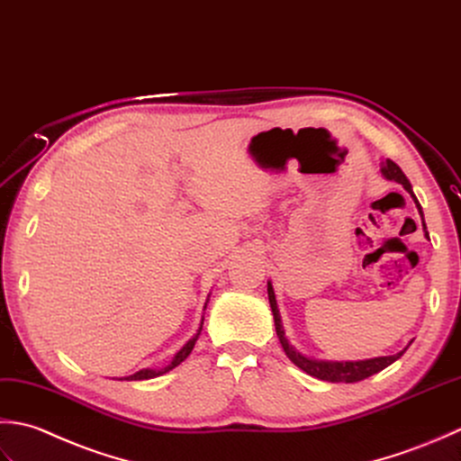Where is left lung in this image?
<instances>
[{
    "mask_svg": "<svg viewBox=\"0 0 461 461\" xmlns=\"http://www.w3.org/2000/svg\"><path fill=\"white\" fill-rule=\"evenodd\" d=\"M382 176L388 178V181H396L400 183L403 189L410 193L411 199L416 203V209L421 217V227H424V232L428 237V230H426V222H424V212H421V206L416 199L414 191H411V185L408 181V176L402 173V168L386 158V161H382ZM268 303H270V310H272V316H275V326H276V336L280 344H283V350L286 352V356L290 358V362L296 364L300 370H304L306 374L314 375L318 380H326V382H344V384H352V382H360L364 378H370V375L378 374L380 370L388 368L392 362H396L400 356L408 350V344L406 348L402 352L393 354V356H378V358H368V360H348V362H334V360H314L310 358V356H304L303 352H298L293 344L288 342V338L285 334V326L283 321H280V312H278V304H276V296H275V288H272V283L268 280Z\"/></svg>",
    "mask_w": 461,
    "mask_h": 461,
    "instance_id": "obj_1",
    "label": "left lung"
}]
</instances>
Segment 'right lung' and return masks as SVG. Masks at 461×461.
<instances>
[{"mask_svg":"<svg viewBox=\"0 0 461 461\" xmlns=\"http://www.w3.org/2000/svg\"><path fill=\"white\" fill-rule=\"evenodd\" d=\"M206 303H209V298H206ZM204 308H206V304H204ZM203 321H204V316L201 318V326H199V330H196V334L191 338L189 342H186L181 350H178L176 354H175V358L168 362L165 368H158V370H153V368H143V370H139V372H135V374H131V375H125V378H117V380H151V378H157V375H163V374H167L168 370H173V368H176L178 364H181L186 356H189L191 352H193V348H194V342L199 340V334H201V330H203Z\"/></svg>","mask_w":461,"mask_h":461,"instance_id":"add662e5","label":"right lung"}]
</instances>
